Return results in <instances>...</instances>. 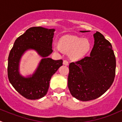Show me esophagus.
Returning <instances> with one entry per match:
<instances>
[{
    "mask_svg": "<svg viewBox=\"0 0 122 122\" xmlns=\"http://www.w3.org/2000/svg\"><path fill=\"white\" fill-rule=\"evenodd\" d=\"M63 64L65 65V66H68V62L67 61V60H64L63 61Z\"/></svg>",
    "mask_w": 122,
    "mask_h": 122,
    "instance_id": "1",
    "label": "esophagus"
}]
</instances>
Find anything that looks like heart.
Segmentation results:
<instances>
[{
  "label": "heart",
  "instance_id": "1",
  "mask_svg": "<svg viewBox=\"0 0 122 122\" xmlns=\"http://www.w3.org/2000/svg\"><path fill=\"white\" fill-rule=\"evenodd\" d=\"M91 44L88 39L77 36L68 35L60 39V45L54 44V48L57 52H70V57L73 60L83 58L89 52Z\"/></svg>",
  "mask_w": 122,
  "mask_h": 122
}]
</instances>
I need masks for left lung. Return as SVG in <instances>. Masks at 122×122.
<instances>
[{
    "label": "left lung",
    "instance_id": "obj_1",
    "mask_svg": "<svg viewBox=\"0 0 122 122\" xmlns=\"http://www.w3.org/2000/svg\"><path fill=\"white\" fill-rule=\"evenodd\" d=\"M93 36L94 44L90 56L69 65V90L74 97L83 102L100 97L115 77L116 58L111 44L99 32Z\"/></svg>",
    "mask_w": 122,
    "mask_h": 122
}]
</instances>
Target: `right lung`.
Returning <instances> with one entry per match:
<instances>
[{
	"mask_svg": "<svg viewBox=\"0 0 122 122\" xmlns=\"http://www.w3.org/2000/svg\"><path fill=\"white\" fill-rule=\"evenodd\" d=\"M55 29L32 27L15 41L8 57L9 80L15 89L27 99L36 100L45 96L51 77L62 66V60H54L48 56L52 52ZM33 49L43 58L32 75L26 77L19 72V63L26 51Z\"/></svg>",
	"mask_w": 122,
	"mask_h": 122,
	"instance_id": "add662e5",
	"label": "right lung"
}]
</instances>
